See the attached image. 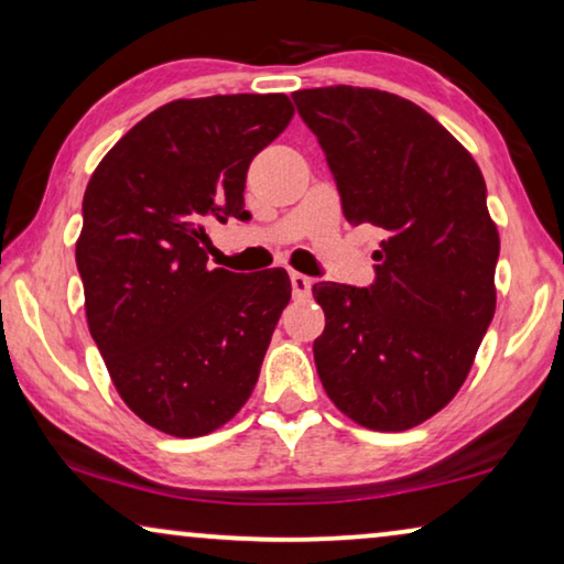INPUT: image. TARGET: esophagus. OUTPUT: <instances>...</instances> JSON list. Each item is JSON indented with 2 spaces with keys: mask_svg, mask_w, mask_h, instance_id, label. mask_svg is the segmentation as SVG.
<instances>
[{
  "mask_svg": "<svg viewBox=\"0 0 564 564\" xmlns=\"http://www.w3.org/2000/svg\"><path fill=\"white\" fill-rule=\"evenodd\" d=\"M290 282H292V295H295V297H307V295H311V288H313L311 276H305V274H300V272H290Z\"/></svg>",
  "mask_w": 564,
  "mask_h": 564,
  "instance_id": "obj_1",
  "label": "esophagus"
}]
</instances>
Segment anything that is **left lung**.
<instances>
[{"mask_svg":"<svg viewBox=\"0 0 564 564\" xmlns=\"http://www.w3.org/2000/svg\"><path fill=\"white\" fill-rule=\"evenodd\" d=\"M344 218L384 230L369 288L318 282L315 369L341 413L405 431L465 382L496 313L498 228L480 166L426 110L390 91L300 89Z\"/></svg>","mask_w":564,"mask_h":564,"instance_id":"left-lung-1","label":"left lung"}]
</instances>
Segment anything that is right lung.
<instances>
[{
	"instance_id": "obj_1",
	"label": "right lung",
	"mask_w": 564,
	"mask_h": 564,
	"mask_svg": "<svg viewBox=\"0 0 564 564\" xmlns=\"http://www.w3.org/2000/svg\"><path fill=\"white\" fill-rule=\"evenodd\" d=\"M284 95L176 99L128 130L84 192L76 269L89 334L120 398L192 438L249 400L290 303L284 269H207V228L243 210L253 156L288 128Z\"/></svg>"
}]
</instances>
